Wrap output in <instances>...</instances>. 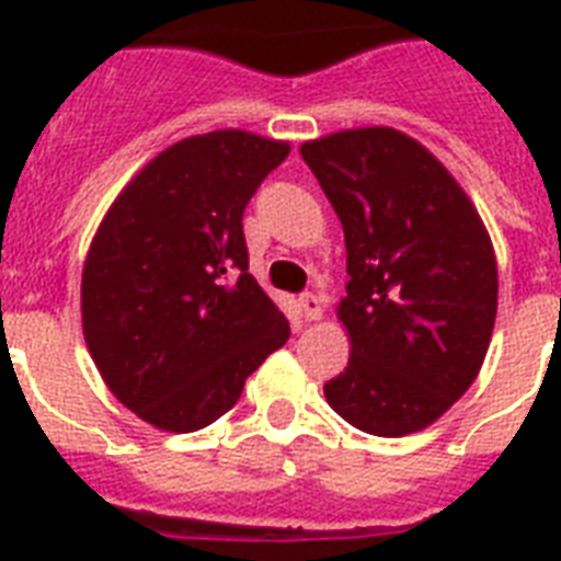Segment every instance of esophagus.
Here are the masks:
<instances>
[{
    "label": "esophagus",
    "mask_w": 561,
    "mask_h": 561,
    "mask_svg": "<svg viewBox=\"0 0 561 561\" xmlns=\"http://www.w3.org/2000/svg\"><path fill=\"white\" fill-rule=\"evenodd\" d=\"M323 308L325 302L320 294H302V297H299V311H302L306 320H320V317H323Z\"/></svg>",
    "instance_id": "34e87169"
}]
</instances>
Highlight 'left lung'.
I'll return each instance as SVG.
<instances>
[{
  "mask_svg": "<svg viewBox=\"0 0 561 561\" xmlns=\"http://www.w3.org/2000/svg\"><path fill=\"white\" fill-rule=\"evenodd\" d=\"M299 153L346 238L337 320L352 355L325 401L367 434L422 431L486 358L497 314L486 227L443 162L392 127L341 130Z\"/></svg>",
  "mask_w": 561,
  "mask_h": 561,
  "instance_id": "obj_1",
  "label": "left lung"
}]
</instances>
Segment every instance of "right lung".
Returning <instances> with one entry per match:
<instances>
[{
    "mask_svg": "<svg viewBox=\"0 0 561 561\" xmlns=\"http://www.w3.org/2000/svg\"><path fill=\"white\" fill-rule=\"evenodd\" d=\"M288 142L211 130L145 165L83 264V337L101 378L153 427L224 416L290 325L250 276L244 209Z\"/></svg>",
    "mask_w": 561,
    "mask_h": 561,
    "instance_id": "obj_1",
    "label": "right lung"
}]
</instances>
